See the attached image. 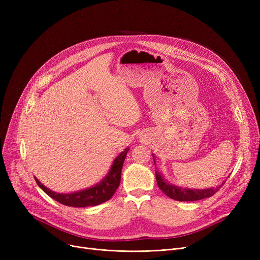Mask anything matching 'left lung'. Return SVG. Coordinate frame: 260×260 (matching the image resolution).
<instances>
[{
	"instance_id": "left-lung-1",
	"label": "left lung",
	"mask_w": 260,
	"mask_h": 260,
	"mask_svg": "<svg viewBox=\"0 0 260 260\" xmlns=\"http://www.w3.org/2000/svg\"><path fill=\"white\" fill-rule=\"evenodd\" d=\"M153 159L156 165V157L154 154H153ZM156 180H157L158 186L160 187L162 192L170 198L177 201H196L204 198H209L213 196L215 193H217L225 182V181H222V183L217 187H209V188H201V189L187 188V187L172 184L171 182L167 181L165 178H163L162 174L157 170H156Z\"/></svg>"
}]
</instances>
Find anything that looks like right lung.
<instances>
[{"mask_svg": "<svg viewBox=\"0 0 260 260\" xmlns=\"http://www.w3.org/2000/svg\"><path fill=\"white\" fill-rule=\"evenodd\" d=\"M128 151H129V147L124 148V151H122L115 158L111 169H109L108 173L105 175L104 178L100 180L98 183H95L94 185L87 187L85 189H80V190H77V192L68 193V194L57 193L49 189L45 185H43L36 178V177L35 179L41 189L44 190L49 197L64 204V206L74 207V208H86V207L98 206V204H101L111 199L115 194L116 189L120 184L122 167H123V163H124V160Z\"/></svg>", "mask_w": 260, "mask_h": 260, "instance_id": "1", "label": "right lung"}]
</instances>
